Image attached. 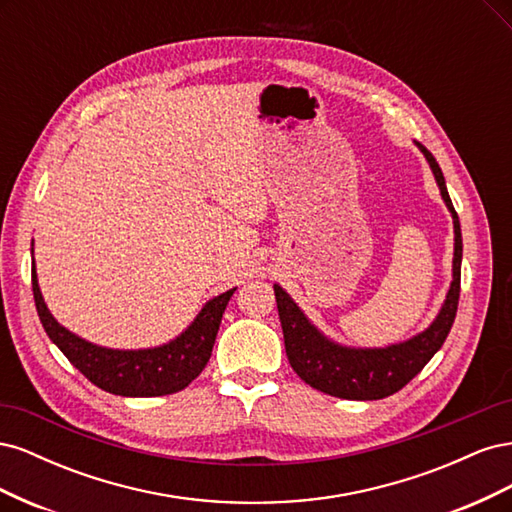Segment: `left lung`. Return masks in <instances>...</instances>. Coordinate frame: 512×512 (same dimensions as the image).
<instances>
[{
	"label": "left lung",
	"instance_id": "8db88e82",
	"mask_svg": "<svg viewBox=\"0 0 512 512\" xmlns=\"http://www.w3.org/2000/svg\"><path fill=\"white\" fill-rule=\"evenodd\" d=\"M427 158L431 173L436 177L442 200L453 215L455 228V254H453V282L446 292V299L429 327L406 342L391 344L386 348H350L335 344L333 339L322 335L307 316L301 312L299 305L290 299V294L282 286H273L277 312L284 331V346L290 367L297 371V376L314 389L342 397V399H382L397 393L421 371L431 356L436 354L446 335L451 333L455 322L457 305H459V284H461V226L457 211L451 203V196L446 190V181L442 168L436 158L421 145L416 143Z\"/></svg>",
	"mask_w": 512,
	"mask_h": 512
}]
</instances>
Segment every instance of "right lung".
Wrapping results in <instances>:
<instances>
[{"instance_id":"add662e5","label":"right lung","mask_w":512,"mask_h":512,"mask_svg":"<svg viewBox=\"0 0 512 512\" xmlns=\"http://www.w3.org/2000/svg\"><path fill=\"white\" fill-rule=\"evenodd\" d=\"M32 288L40 322L51 342L89 382L121 397H160L185 389L209 363L222 314L237 290L232 288L207 301L190 327L173 342L145 350H115L85 342L61 327L42 299L36 265L32 269Z\"/></svg>"}]
</instances>
